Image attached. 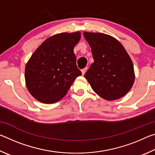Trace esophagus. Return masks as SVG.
Returning <instances> with one entry per match:
<instances>
[{
  "label": "esophagus",
  "mask_w": 155,
  "mask_h": 155,
  "mask_svg": "<svg viewBox=\"0 0 155 155\" xmlns=\"http://www.w3.org/2000/svg\"><path fill=\"white\" fill-rule=\"evenodd\" d=\"M87 67H85V68H83V70H81V72H82V74L83 75L85 74V73L86 72V71H87Z\"/></svg>",
  "instance_id": "1"
}]
</instances>
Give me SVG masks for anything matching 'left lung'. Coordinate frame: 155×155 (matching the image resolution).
Segmentation results:
<instances>
[{"instance_id":"obj_1","label":"left lung","mask_w":155,"mask_h":155,"mask_svg":"<svg viewBox=\"0 0 155 155\" xmlns=\"http://www.w3.org/2000/svg\"><path fill=\"white\" fill-rule=\"evenodd\" d=\"M94 61L85 74L93 90L107 101H114L128 93L135 81L134 67L121 43L102 33L84 32Z\"/></svg>"}]
</instances>
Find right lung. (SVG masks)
<instances>
[{"instance_id": "1", "label": "right lung", "mask_w": 155, "mask_h": 155, "mask_svg": "<svg viewBox=\"0 0 155 155\" xmlns=\"http://www.w3.org/2000/svg\"><path fill=\"white\" fill-rule=\"evenodd\" d=\"M81 33H61L50 37L33 52L25 67L28 91L41 103L51 104L65 96L81 75L74 48Z\"/></svg>"}]
</instances>
